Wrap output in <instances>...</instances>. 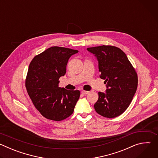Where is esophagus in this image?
Returning a JSON list of instances; mask_svg holds the SVG:
<instances>
[{
	"label": "esophagus",
	"instance_id": "34e87169",
	"mask_svg": "<svg viewBox=\"0 0 158 158\" xmlns=\"http://www.w3.org/2000/svg\"><path fill=\"white\" fill-rule=\"evenodd\" d=\"M89 93V91H81V93H82V94H84V95H86V94H87Z\"/></svg>",
	"mask_w": 158,
	"mask_h": 158
}]
</instances>
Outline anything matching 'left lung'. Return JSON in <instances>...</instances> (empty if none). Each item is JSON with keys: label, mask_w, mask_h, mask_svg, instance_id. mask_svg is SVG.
I'll list each match as a JSON object with an SVG mask.
<instances>
[{"label": "left lung", "mask_w": 158, "mask_h": 158, "mask_svg": "<svg viewBox=\"0 0 158 158\" xmlns=\"http://www.w3.org/2000/svg\"><path fill=\"white\" fill-rule=\"evenodd\" d=\"M99 63L100 77L105 80L106 93L99 92L94 105L99 114L107 118L120 116L130 105L138 87V75L126 54L119 48L101 46L87 48Z\"/></svg>", "instance_id": "obj_1"}]
</instances>
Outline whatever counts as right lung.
Returning a JSON list of instances; mask_svg holds the SVG:
<instances>
[{"label":"right lung","instance_id":"right-lung-1","mask_svg":"<svg viewBox=\"0 0 158 158\" xmlns=\"http://www.w3.org/2000/svg\"><path fill=\"white\" fill-rule=\"evenodd\" d=\"M79 51L51 47L35 56L26 79L27 93L35 108L46 118L60 121L70 116L80 97V91L59 87V78L66 73L71 56Z\"/></svg>","mask_w":158,"mask_h":158}]
</instances>
